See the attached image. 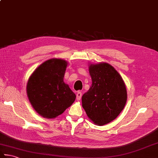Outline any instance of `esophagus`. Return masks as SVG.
Instances as JSON below:
<instances>
[{
  "mask_svg": "<svg viewBox=\"0 0 158 158\" xmlns=\"http://www.w3.org/2000/svg\"><path fill=\"white\" fill-rule=\"evenodd\" d=\"M81 97H82V93H81V92H77V99L78 100V101L81 100Z\"/></svg>",
  "mask_w": 158,
  "mask_h": 158,
  "instance_id": "esophagus-1",
  "label": "esophagus"
}]
</instances>
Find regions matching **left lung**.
<instances>
[{
    "mask_svg": "<svg viewBox=\"0 0 158 158\" xmlns=\"http://www.w3.org/2000/svg\"><path fill=\"white\" fill-rule=\"evenodd\" d=\"M92 85L82 96V106L94 124L112 122L122 112L127 93L121 76L110 64L105 62L89 65Z\"/></svg>",
    "mask_w": 158,
    "mask_h": 158,
    "instance_id": "left-lung-1",
    "label": "left lung"
}]
</instances>
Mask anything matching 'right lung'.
I'll return each instance as SVG.
<instances>
[{
  "instance_id": "add662e5",
  "label": "right lung",
  "mask_w": 158,
  "mask_h": 158,
  "mask_svg": "<svg viewBox=\"0 0 158 158\" xmlns=\"http://www.w3.org/2000/svg\"><path fill=\"white\" fill-rule=\"evenodd\" d=\"M67 64L64 60L51 59L40 65L28 80V98L44 118H56L75 100V94L64 82Z\"/></svg>"
}]
</instances>
